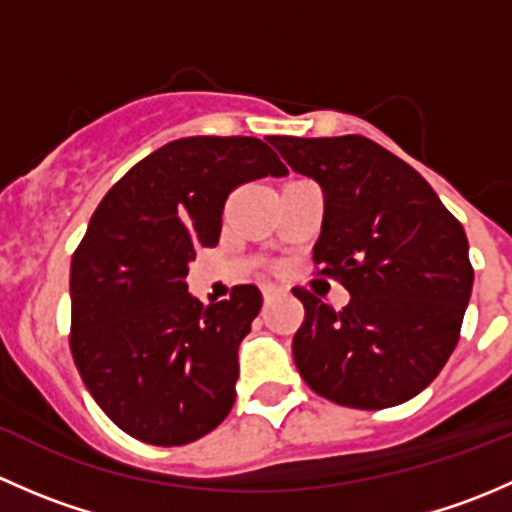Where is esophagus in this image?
Returning a JSON list of instances; mask_svg holds the SVG:
<instances>
[{
  "label": "esophagus",
  "instance_id": "1",
  "mask_svg": "<svg viewBox=\"0 0 512 512\" xmlns=\"http://www.w3.org/2000/svg\"><path fill=\"white\" fill-rule=\"evenodd\" d=\"M285 294V289L277 287V285H262V297H265V302H272V299L282 297Z\"/></svg>",
  "mask_w": 512,
  "mask_h": 512
}]
</instances>
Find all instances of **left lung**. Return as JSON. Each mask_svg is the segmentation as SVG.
<instances>
[{"instance_id":"obj_1","label":"left lung","mask_w":512,"mask_h":512,"mask_svg":"<svg viewBox=\"0 0 512 512\" xmlns=\"http://www.w3.org/2000/svg\"><path fill=\"white\" fill-rule=\"evenodd\" d=\"M324 193L314 265L352 299L337 312L294 287L292 339L309 389L349 409H389L421 394L453 354L473 289L463 225L418 170L364 136H272Z\"/></svg>"}]
</instances>
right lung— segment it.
<instances>
[{"mask_svg": "<svg viewBox=\"0 0 512 512\" xmlns=\"http://www.w3.org/2000/svg\"><path fill=\"white\" fill-rule=\"evenodd\" d=\"M260 138L165 143L106 193L71 260V354L121 431L185 446L235 404L237 349L262 307L255 285L208 304L188 292L195 250L215 247L237 185L285 175Z\"/></svg>", "mask_w": 512, "mask_h": 512, "instance_id": "1", "label": "right lung"}]
</instances>
